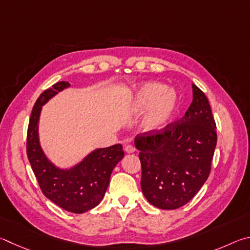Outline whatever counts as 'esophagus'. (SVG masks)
<instances>
[{
    "label": "esophagus",
    "instance_id": "1",
    "mask_svg": "<svg viewBox=\"0 0 250 250\" xmlns=\"http://www.w3.org/2000/svg\"><path fill=\"white\" fill-rule=\"evenodd\" d=\"M124 150L127 152V154H134V152L136 151V148H135L132 145H126L125 148H124Z\"/></svg>",
    "mask_w": 250,
    "mask_h": 250
}]
</instances>
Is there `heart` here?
I'll return each instance as SVG.
<instances>
[{"mask_svg":"<svg viewBox=\"0 0 250 250\" xmlns=\"http://www.w3.org/2000/svg\"><path fill=\"white\" fill-rule=\"evenodd\" d=\"M180 98L176 89L160 82H148L135 90L127 102V111L141 115L149 109L143 121L145 132L154 133L167 127L178 112Z\"/></svg>","mask_w":250,"mask_h":250,"instance_id":"heart-1","label":"heart"}]
</instances>
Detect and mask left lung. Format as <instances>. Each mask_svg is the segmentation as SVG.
<instances>
[{"label": "left lung", "mask_w": 250, "mask_h": 250, "mask_svg": "<svg viewBox=\"0 0 250 250\" xmlns=\"http://www.w3.org/2000/svg\"><path fill=\"white\" fill-rule=\"evenodd\" d=\"M193 99L180 121L135 137L142 164L141 187L161 209L187 204L208 180L216 146V125L208 100L192 84Z\"/></svg>", "instance_id": "1"}]
</instances>
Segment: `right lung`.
Wrapping results in <instances>:
<instances>
[{"label": "right lung", "mask_w": 250, "mask_h": 250, "mask_svg": "<svg viewBox=\"0 0 250 250\" xmlns=\"http://www.w3.org/2000/svg\"><path fill=\"white\" fill-rule=\"evenodd\" d=\"M70 85L67 81L56 83L37 99L29 118L27 157L46 198L65 211L81 214L102 201L113 169L123 159L124 151L121 144L98 148L68 168H61L48 158L39 138L42 106Z\"/></svg>", "instance_id": "1"}]
</instances>
